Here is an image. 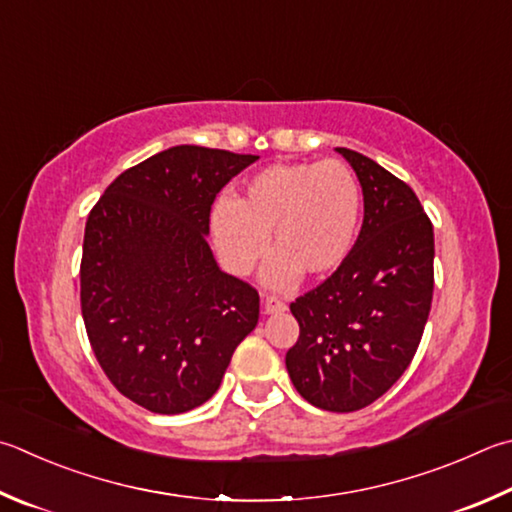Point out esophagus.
<instances>
[{
    "mask_svg": "<svg viewBox=\"0 0 512 512\" xmlns=\"http://www.w3.org/2000/svg\"><path fill=\"white\" fill-rule=\"evenodd\" d=\"M284 311H286V304L282 300H277V297H271V295L264 297V313L266 315L284 313Z\"/></svg>",
    "mask_w": 512,
    "mask_h": 512,
    "instance_id": "esophagus-1",
    "label": "esophagus"
}]
</instances>
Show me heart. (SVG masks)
Instances as JSON below:
<instances>
[{
  "label": "heart",
  "instance_id": "b5f03b06",
  "mask_svg": "<svg viewBox=\"0 0 512 512\" xmlns=\"http://www.w3.org/2000/svg\"><path fill=\"white\" fill-rule=\"evenodd\" d=\"M360 206V185L342 161L268 165L237 201L215 203L212 239L228 271L248 275L268 253V236L275 255L262 282L288 291L302 273L327 277L340 268L356 241Z\"/></svg>",
  "mask_w": 512,
  "mask_h": 512
}]
</instances>
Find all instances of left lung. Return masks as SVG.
Returning a JSON list of instances; mask_svg holds the SVG:
<instances>
[{
	"instance_id": "left-lung-1",
	"label": "left lung",
	"mask_w": 512,
	"mask_h": 512,
	"mask_svg": "<svg viewBox=\"0 0 512 512\" xmlns=\"http://www.w3.org/2000/svg\"><path fill=\"white\" fill-rule=\"evenodd\" d=\"M365 219L345 262L291 304L300 338L286 369L304 401L327 412L374 403L410 367L434 291V230L410 185L347 147Z\"/></svg>"
}]
</instances>
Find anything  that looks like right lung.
I'll use <instances>...</instances> for the list:
<instances>
[{"label":"right lung","instance_id":"add662e5","mask_svg":"<svg viewBox=\"0 0 512 512\" xmlns=\"http://www.w3.org/2000/svg\"><path fill=\"white\" fill-rule=\"evenodd\" d=\"M257 159L176 145L125 170L89 212L80 304L91 349L118 392L154 414L212 398L257 327V291L208 246L212 201Z\"/></svg>","mask_w":512,"mask_h":512}]
</instances>
